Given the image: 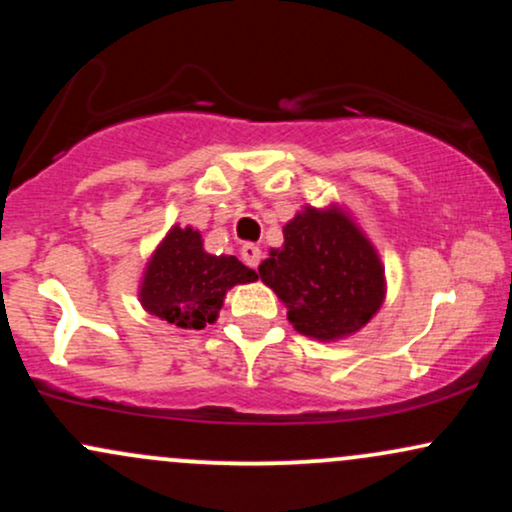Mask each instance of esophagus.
<instances>
[{"instance_id":"obj_1","label":"esophagus","mask_w":512,"mask_h":512,"mask_svg":"<svg viewBox=\"0 0 512 512\" xmlns=\"http://www.w3.org/2000/svg\"><path fill=\"white\" fill-rule=\"evenodd\" d=\"M240 257H243V262L248 264V267L255 269L257 264H260V260H262V250L257 248L255 243H245L243 248H240Z\"/></svg>"}]
</instances>
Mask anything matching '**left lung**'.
<instances>
[{"label":"left lung","mask_w":512,"mask_h":512,"mask_svg":"<svg viewBox=\"0 0 512 512\" xmlns=\"http://www.w3.org/2000/svg\"><path fill=\"white\" fill-rule=\"evenodd\" d=\"M257 272L286 305L293 330L317 342L351 337L385 303V264L342 204L296 211L284 245Z\"/></svg>","instance_id":"8db88e82"}]
</instances>
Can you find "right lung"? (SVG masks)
Instances as JSON below:
<instances>
[{"label": "right lung", "instance_id": "1", "mask_svg": "<svg viewBox=\"0 0 512 512\" xmlns=\"http://www.w3.org/2000/svg\"><path fill=\"white\" fill-rule=\"evenodd\" d=\"M255 279V269L245 267L238 257L209 255L202 233L175 223L146 262L139 303L166 325L202 330L214 325L233 286Z\"/></svg>", "mask_w": 512, "mask_h": 512}]
</instances>
